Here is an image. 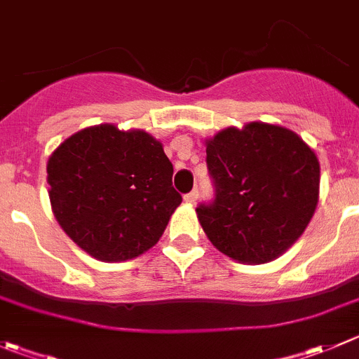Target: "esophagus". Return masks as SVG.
<instances>
[{
  "label": "esophagus",
  "instance_id": "esophagus-1",
  "mask_svg": "<svg viewBox=\"0 0 359 359\" xmlns=\"http://www.w3.org/2000/svg\"><path fill=\"white\" fill-rule=\"evenodd\" d=\"M196 200H198V189H193L191 191V193H187V194H184V201H186V203H196Z\"/></svg>",
  "mask_w": 359,
  "mask_h": 359
}]
</instances>
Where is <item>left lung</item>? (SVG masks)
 <instances>
[{"mask_svg": "<svg viewBox=\"0 0 359 359\" xmlns=\"http://www.w3.org/2000/svg\"><path fill=\"white\" fill-rule=\"evenodd\" d=\"M205 144L215 196L196 214L208 240L240 263L279 257L318 207L314 151L291 130L264 123L226 128Z\"/></svg>", "mask_w": 359, "mask_h": 359, "instance_id": "1", "label": "left lung"}]
</instances>
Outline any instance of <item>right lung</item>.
Here are the masks:
<instances>
[{"label": "right lung", "instance_id": "obj_1", "mask_svg": "<svg viewBox=\"0 0 359 359\" xmlns=\"http://www.w3.org/2000/svg\"><path fill=\"white\" fill-rule=\"evenodd\" d=\"M163 145L140 130L86 128L48 158L52 212L66 235L102 261H126L158 243L182 196Z\"/></svg>", "mask_w": 359, "mask_h": 359}]
</instances>
